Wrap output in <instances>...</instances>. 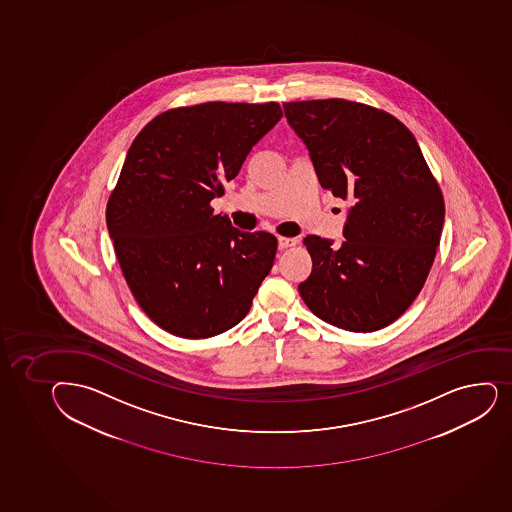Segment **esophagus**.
<instances>
[{
    "label": "esophagus",
    "mask_w": 512,
    "mask_h": 512,
    "mask_svg": "<svg viewBox=\"0 0 512 512\" xmlns=\"http://www.w3.org/2000/svg\"><path fill=\"white\" fill-rule=\"evenodd\" d=\"M296 238L289 237H279V248L280 250H284V248L294 247L296 245Z\"/></svg>",
    "instance_id": "obj_1"
}]
</instances>
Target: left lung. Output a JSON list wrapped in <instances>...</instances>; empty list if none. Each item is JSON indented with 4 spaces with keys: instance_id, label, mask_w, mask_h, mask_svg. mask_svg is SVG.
Returning a JSON list of instances; mask_svg holds the SVG:
<instances>
[{
    "instance_id": "left-lung-1",
    "label": "left lung",
    "mask_w": 512,
    "mask_h": 512,
    "mask_svg": "<svg viewBox=\"0 0 512 512\" xmlns=\"http://www.w3.org/2000/svg\"><path fill=\"white\" fill-rule=\"evenodd\" d=\"M324 190L353 198L341 247L309 235L312 272L301 297L346 331L390 326L417 299L442 235L445 203L410 129L388 112L346 101L285 102Z\"/></svg>"
}]
</instances>
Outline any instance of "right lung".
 <instances>
[{
    "mask_svg": "<svg viewBox=\"0 0 512 512\" xmlns=\"http://www.w3.org/2000/svg\"><path fill=\"white\" fill-rule=\"evenodd\" d=\"M280 117L277 102H205L159 114L132 141L107 230L132 296L164 331L211 338L250 311L277 238L240 232L210 203Z\"/></svg>",
    "mask_w": 512,
    "mask_h": 512,
    "instance_id": "1",
    "label": "right lung"
}]
</instances>
